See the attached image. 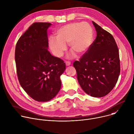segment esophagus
<instances>
[{"label":"esophagus","instance_id":"34e87169","mask_svg":"<svg viewBox=\"0 0 134 134\" xmlns=\"http://www.w3.org/2000/svg\"><path fill=\"white\" fill-rule=\"evenodd\" d=\"M66 66H70L71 65V63L70 62H69V61H66Z\"/></svg>","mask_w":134,"mask_h":134}]
</instances>
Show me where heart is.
<instances>
[{
  "mask_svg": "<svg viewBox=\"0 0 134 134\" xmlns=\"http://www.w3.org/2000/svg\"><path fill=\"white\" fill-rule=\"evenodd\" d=\"M56 37L49 38V47L53 54L62 57L67 50L66 44L72 52L69 58L85 54L91 47L94 39V30L87 22L71 23L59 28L55 32Z\"/></svg>",
  "mask_w": 134,
  "mask_h": 134,
  "instance_id": "heart-1",
  "label": "heart"
}]
</instances>
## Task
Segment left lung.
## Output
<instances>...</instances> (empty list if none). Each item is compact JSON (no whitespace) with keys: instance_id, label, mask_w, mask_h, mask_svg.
<instances>
[{"instance_id":"1","label":"left lung","mask_w":134,"mask_h":134,"mask_svg":"<svg viewBox=\"0 0 134 134\" xmlns=\"http://www.w3.org/2000/svg\"><path fill=\"white\" fill-rule=\"evenodd\" d=\"M96 39L79 61L73 66L82 90L94 97L109 94L120 74L119 50L113 36L95 22Z\"/></svg>"}]
</instances>
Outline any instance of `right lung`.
<instances>
[{
	"instance_id": "obj_1",
	"label": "right lung",
	"mask_w": 134,
	"mask_h": 134,
	"mask_svg": "<svg viewBox=\"0 0 134 134\" xmlns=\"http://www.w3.org/2000/svg\"><path fill=\"white\" fill-rule=\"evenodd\" d=\"M49 23H35L19 38L15 62L19 83L33 99L40 102L54 98L59 92L60 77L66 69L61 59L48 51Z\"/></svg>"
}]
</instances>
